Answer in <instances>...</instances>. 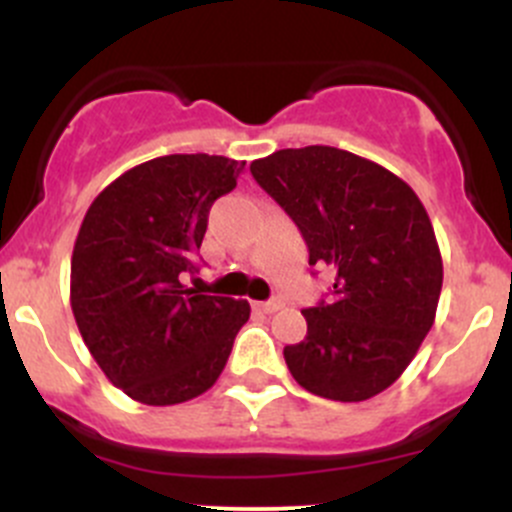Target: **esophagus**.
Returning <instances> with one entry per match:
<instances>
[{
	"instance_id": "obj_1",
	"label": "esophagus",
	"mask_w": 512,
	"mask_h": 512,
	"mask_svg": "<svg viewBox=\"0 0 512 512\" xmlns=\"http://www.w3.org/2000/svg\"><path fill=\"white\" fill-rule=\"evenodd\" d=\"M282 307H285V304H282V299H270V302H262V304H260V309H262V312H267V314H272V312H280Z\"/></svg>"
}]
</instances>
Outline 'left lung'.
Wrapping results in <instances>:
<instances>
[{
    "label": "left lung",
    "instance_id": "left-lung-1",
    "mask_svg": "<svg viewBox=\"0 0 512 512\" xmlns=\"http://www.w3.org/2000/svg\"><path fill=\"white\" fill-rule=\"evenodd\" d=\"M250 170L297 223L309 265L337 272L332 302L304 309L307 337L285 347L294 381L332 401L381 394L436 319L443 260L426 208L399 175L342 148H285Z\"/></svg>",
    "mask_w": 512,
    "mask_h": 512
}]
</instances>
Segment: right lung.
Masks as SVG:
<instances>
[{
    "label": "right lung",
    "instance_id": "obj_1",
    "mask_svg": "<svg viewBox=\"0 0 512 512\" xmlns=\"http://www.w3.org/2000/svg\"><path fill=\"white\" fill-rule=\"evenodd\" d=\"M245 163L208 153L160 156L118 175L91 208L71 255V309L113 386L146 406L205 394L223 374L247 299L185 287L210 205Z\"/></svg>",
    "mask_w": 512,
    "mask_h": 512
}]
</instances>
